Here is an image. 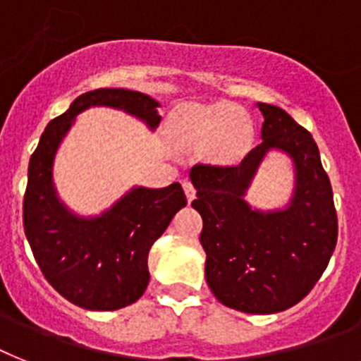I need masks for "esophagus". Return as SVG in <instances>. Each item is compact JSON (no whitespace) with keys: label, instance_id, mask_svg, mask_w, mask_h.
Masks as SVG:
<instances>
[{"label":"esophagus","instance_id":"1","mask_svg":"<svg viewBox=\"0 0 361 361\" xmlns=\"http://www.w3.org/2000/svg\"><path fill=\"white\" fill-rule=\"evenodd\" d=\"M181 185H183V190H185V196H187V202H192L196 196V189L195 185L190 183L189 180H183L181 181Z\"/></svg>","mask_w":361,"mask_h":361}]
</instances>
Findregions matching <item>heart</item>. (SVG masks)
<instances>
[{"mask_svg":"<svg viewBox=\"0 0 361 361\" xmlns=\"http://www.w3.org/2000/svg\"><path fill=\"white\" fill-rule=\"evenodd\" d=\"M181 146L202 150L221 163L239 159L252 139V126L239 107L231 104L185 105L172 122Z\"/></svg>","mask_w":361,"mask_h":361,"instance_id":"1","label":"heart"}]
</instances>
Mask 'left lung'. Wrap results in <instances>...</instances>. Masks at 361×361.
I'll use <instances>...</instances> for the list:
<instances>
[{
	"label": "left lung",
	"instance_id": "left-lung-1",
	"mask_svg": "<svg viewBox=\"0 0 361 361\" xmlns=\"http://www.w3.org/2000/svg\"><path fill=\"white\" fill-rule=\"evenodd\" d=\"M256 107L262 142L239 165H196L189 178L204 221L207 286L224 306L267 315L295 306L317 283L338 243V215L312 133L276 105ZM271 151L292 159L295 183L286 207L259 210L246 190Z\"/></svg>",
	"mask_w": 361,
	"mask_h": 361
}]
</instances>
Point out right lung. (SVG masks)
Listing matches in <instances>:
<instances>
[{"label":"right lung","mask_w":361,"mask_h":361,"mask_svg":"<svg viewBox=\"0 0 361 361\" xmlns=\"http://www.w3.org/2000/svg\"><path fill=\"white\" fill-rule=\"evenodd\" d=\"M90 107L124 111L152 131L159 104L128 89H96L46 126L29 159L23 228L40 271L66 300L92 312H113L137 302L150 282L148 252L181 207L180 183L163 189L133 185L99 215H79L57 192L55 155L79 113Z\"/></svg>","instance_id":"1"}]
</instances>
